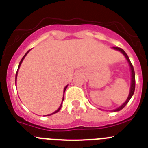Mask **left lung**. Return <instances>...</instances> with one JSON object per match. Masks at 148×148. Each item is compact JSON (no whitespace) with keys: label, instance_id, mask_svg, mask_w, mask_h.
Segmentation results:
<instances>
[{"label":"left lung","instance_id":"1","mask_svg":"<svg viewBox=\"0 0 148 148\" xmlns=\"http://www.w3.org/2000/svg\"><path fill=\"white\" fill-rule=\"evenodd\" d=\"M113 49H116V50L120 51V52H121V53H122L123 54V55L125 56V57H126V59H127L128 62H129V64H130V69H131L132 80H131V86H130V94H129V96H128L127 99H126V101H125V102H124L123 104V105H121V106H120V107H119V108H117L113 110V111H119V110H122V109L124 107H125L126 105H127V103L129 102V101H130V99H131V98H132V96L133 95L134 92H135V71H134L133 66H132V64L131 62H130V58H129V56H128L127 54H126V53H125V51H124L123 49H121V48H119V47H113Z\"/></svg>","mask_w":148,"mask_h":148}]
</instances>
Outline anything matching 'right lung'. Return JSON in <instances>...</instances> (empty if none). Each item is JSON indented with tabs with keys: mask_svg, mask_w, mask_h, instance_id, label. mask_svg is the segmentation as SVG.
<instances>
[{
	"mask_svg": "<svg viewBox=\"0 0 148 148\" xmlns=\"http://www.w3.org/2000/svg\"><path fill=\"white\" fill-rule=\"evenodd\" d=\"M30 50H28V52H27V53H25V56L23 57H22V59H21V61H20V62H19V64H18V69H17V71H16V77H17V74H18V68H19V67H20V65H21V64H22V61H23V59H25V56L27 55V54H28V52H29ZM67 86H65V87H64V92H65V90H66V89H67ZM63 100H64V95H63V99H62V101H63ZM62 104H61V105H60V107H59V108L57 109L56 110L55 112H53V114H49V115H47V116H49V115H52V114H56V113H57V112H59V110H60V109H61V108H62Z\"/></svg>",
	"mask_w": 148,
	"mask_h": 148,
	"instance_id": "1",
	"label": "right lung"
}]
</instances>
